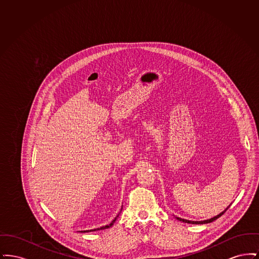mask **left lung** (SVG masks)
I'll list each match as a JSON object with an SVG mask.
<instances>
[{"mask_svg": "<svg viewBox=\"0 0 259 259\" xmlns=\"http://www.w3.org/2000/svg\"><path fill=\"white\" fill-rule=\"evenodd\" d=\"M230 206H228L226 209H224L222 212H221L220 214H218L217 217H214V218H212V219H210V220H207V221H203V222H191V221H187V220H184V219H180V218H177V220L178 221H180V222H186V223H191V224H204V223H209V222H212L213 221H215V220H218L219 218H221L222 214L228 209Z\"/></svg>", "mask_w": 259, "mask_h": 259, "instance_id": "obj_1", "label": "left lung"}]
</instances>
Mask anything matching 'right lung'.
I'll return each mask as SVG.
<instances>
[{
	"instance_id": "obj_1",
	"label": "right lung",
	"mask_w": 259,
	"mask_h": 259,
	"mask_svg": "<svg viewBox=\"0 0 259 259\" xmlns=\"http://www.w3.org/2000/svg\"><path fill=\"white\" fill-rule=\"evenodd\" d=\"M118 217V215H117ZM117 217L112 221V222L109 224V225H106V226H103V227H100V228H97V229H92V230H87V231H82V232H91V231H97V230H101V229H107V228H110L111 226H112V224L114 223V222L116 221V219H117Z\"/></svg>"
}]
</instances>
